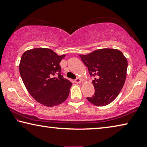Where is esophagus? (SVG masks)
<instances>
[{
    "label": "esophagus",
    "mask_w": 147,
    "mask_h": 147,
    "mask_svg": "<svg viewBox=\"0 0 147 147\" xmlns=\"http://www.w3.org/2000/svg\"><path fill=\"white\" fill-rule=\"evenodd\" d=\"M74 82H75L76 83H80L81 82V79L80 78H76L75 80H74Z\"/></svg>",
    "instance_id": "34e87169"
}]
</instances>
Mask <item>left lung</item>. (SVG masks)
<instances>
[{"mask_svg": "<svg viewBox=\"0 0 147 147\" xmlns=\"http://www.w3.org/2000/svg\"><path fill=\"white\" fill-rule=\"evenodd\" d=\"M79 56L90 75L95 77L92 80L95 92L87 100L97 106L110 104L124 85L128 65L127 59L118 49L108 48Z\"/></svg>", "mask_w": 147, "mask_h": 147, "instance_id": "left-lung-1", "label": "left lung"}]
</instances>
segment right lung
I'll return each instance as SVG.
<instances>
[{
  "label": "right lung",
  "instance_id": "obj_1",
  "mask_svg": "<svg viewBox=\"0 0 147 147\" xmlns=\"http://www.w3.org/2000/svg\"><path fill=\"white\" fill-rule=\"evenodd\" d=\"M65 57L47 48L28 50L22 56L19 71L24 84L30 95L43 106H57L69 96L72 83L61 74L59 65Z\"/></svg>",
  "mask_w": 147,
  "mask_h": 147
}]
</instances>
